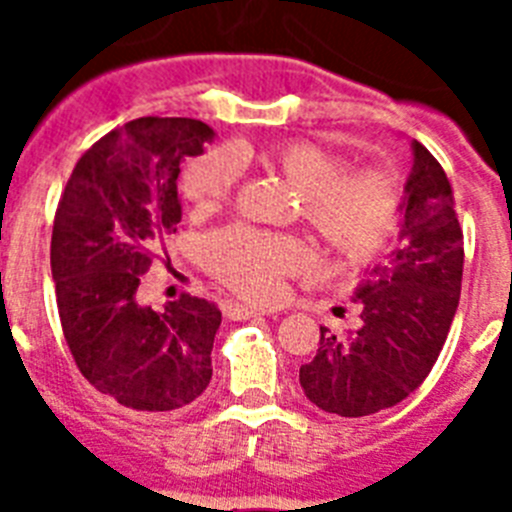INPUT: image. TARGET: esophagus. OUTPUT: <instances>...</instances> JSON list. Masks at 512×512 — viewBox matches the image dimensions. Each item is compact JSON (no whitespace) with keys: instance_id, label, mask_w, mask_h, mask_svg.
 <instances>
[{"instance_id":"34e87169","label":"esophagus","mask_w":512,"mask_h":512,"mask_svg":"<svg viewBox=\"0 0 512 512\" xmlns=\"http://www.w3.org/2000/svg\"><path fill=\"white\" fill-rule=\"evenodd\" d=\"M264 312L256 310V307H246V305H228V318L230 320H251V318H261Z\"/></svg>"}]
</instances>
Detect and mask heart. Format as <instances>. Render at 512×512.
Instances as JSON below:
<instances>
[{"mask_svg":"<svg viewBox=\"0 0 512 512\" xmlns=\"http://www.w3.org/2000/svg\"><path fill=\"white\" fill-rule=\"evenodd\" d=\"M259 158L279 171L302 197V215L325 246L341 259L372 256L397 223V192L379 171L346 174L338 156L305 140H282L261 148ZM238 179V156L212 148L184 171V194L197 207L223 202ZM212 269L243 297L271 302L282 295V279L310 264V251L297 238L233 228L207 243Z\"/></svg>","mask_w":512,"mask_h":512,"instance_id":"obj_1","label":"heart"}]
</instances>
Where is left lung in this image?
<instances>
[{
	"label": "left lung",
	"mask_w": 512,
	"mask_h": 512,
	"mask_svg": "<svg viewBox=\"0 0 512 512\" xmlns=\"http://www.w3.org/2000/svg\"><path fill=\"white\" fill-rule=\"evenodd\" d=\"M413 169L397 205L400 248L366 269L351 302L361 325L343 336L320 328L315 359L300 366V387L325 413H379L420 387L454 323L464 271V235L441 164L410 140Z\"/></svg>",
	"instance_id": "8db88e82"
}]
</instances>
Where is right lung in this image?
Instances as JSON below:
<instances>
[{
	"label": "right lung",
	"instance_id": "obj_1",
	"mask_svg": "<svg viewBox=\"0 0 512 512\" xmlns=\"http://www.w3.org/2000/svg\"><path fill=\"white\" fill-rule=\"evenodd\" d=\"M215 130L192 117H140L79 158L58 202L51 271L58 315L79 372L140 413L194 402L212 379L220 310L182 295L140 305V277L182 223L176 179Z\"/></svg>",
	"mask_w": 512,
	"mask_h": 512
}]
</instances>
